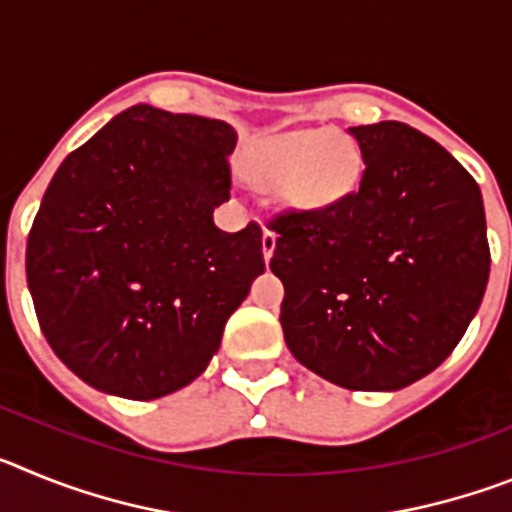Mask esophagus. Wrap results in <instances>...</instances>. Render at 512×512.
I'll return each mask as SVG.
<instances>
[{
    "label": "esophagus",
    "instance_id": "1",
    "mask_svg": "<svg viewBox=\"0 0 512 512\" xmlns=\"http://www.w3.org/2000/svg\"><path fill=\"white\" fill-rule=\"evenodd\" d=\"M261 248H264V259L269 261L274 248H277V233H274V230H264V235H261Z\"/></svg>",
    "mask_w": 512,
    "mask_h": 512
}]
</instances>
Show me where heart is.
Here are the masks:
<instances>
[{"label":"heart","mask_w":512,"mask_h":512,"mask_svg":"<svg viewBox=\"0 0 512 512\" xmlns=\"http://www.w3.org/2000/svg\"><path fill=\"white\" fill-rule=\"evenodd\" d=\"M248 169L266 187L282 189L295 207L320 210L356 187L361 153L343 135L297 130L261 140L248 156Z\"/></svg>","instance_id":"1"}]
</instances>
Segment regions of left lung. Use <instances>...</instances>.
<instances>
[{"mask_svg":"<svg viewBox=\"0 0 512 512\" xmlns=\"http://www.w3.org/2000/svg\"><path fill=\"white\" fill-rule=\"evenodd\" d=\"M359 187L271 215L279 323L300 364L346 390H400L467 333L490 277L482 192L436 140L387 120L351 128Z\"/></svg>","mask_w":512,"mask_h":512,"instance_id":"1","label":"left lung"}]
</instances>
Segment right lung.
I'll use <instances>...</instances> for the list:
<instances>
[{
  "instance_id": "1",
  "label": "right lung",
  "mask_w": 512,
  "mask_h": 512,
  "mask_svg": "<svg viewBox=\"0 0 512 512\" xmlns=\"http://www.w3.org/2000/svg\"><path fill=\"white\" fill-rule=\"evenodd\" d=\"M235 140L223 120L135 104L53 174L27 235V287L53 354L97 390H182L264 271L259 223H212Z\"/></svg>"
}]
</instances>
